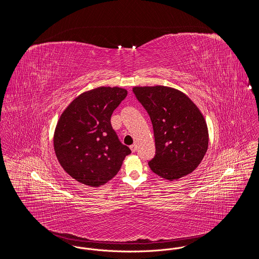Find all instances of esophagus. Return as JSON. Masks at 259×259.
Here are the masks:
<instances>
[{
  "mask_svg": "<svg viewBox=\"0 0 259 259\" xmlns=\"http://www.w3.org/2000/svg\"><path fill=\"white\" fill-rule=\"evenodd\" d=\"M130 148H131L132 152H135L136 150H137V146H136V145H132V146L130 147Z\"/></svg>",
  "mask_w": 259,
  "mask_h": 259,
  "instance_id": "1",
  "label": "esophagus"
}]
</instances>
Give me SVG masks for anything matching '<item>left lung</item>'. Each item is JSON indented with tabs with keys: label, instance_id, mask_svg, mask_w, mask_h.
Segmentation results:
<instances>
[{
	"label": "left lung",
	"instance_id": "1",
	"mask_svg": "<svg viewBox=\"0 0 259 259\" xmlns=\"http://www.w3.org/2000/svg\"><path fill=\"white\" fill-rule=\"evenodd\" d=\"M133 92L153 127L156 151L148 162L151 171L168 181L193 172L209 144L207 123L197 106L172 87H136Z\"/></svg>",
	"mask_w": 259,
	"mask_h": 259
}]
</instances>
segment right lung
Instances as JSON below:
<instances>
[{"label": "right lung", "instance_id": "add662e5", "mask_svg": "<svg viewBox=\"0 0 259 259\" xmlns=\"http://www.w3.org/2000/svg\"><path fill=\"white\" fill-rule=\"evenodd\" d=\"M126 96L123 88L98 87L80 94L63 111L54 132V150L62 168L78 183L105 185L131 153L111 124L112 112Z\"/></svg>", "mask_w": 259, "mask_h": 259}]
</instances>
